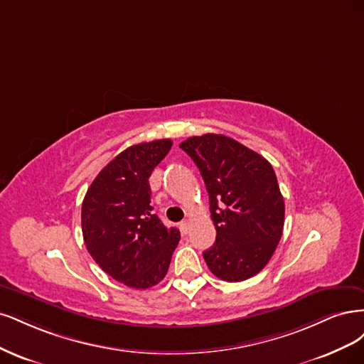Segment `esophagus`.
<instances>
[{"label":"esophagus","instance_id":"1","mask_svg":"<svg viewBox=\"0 0 364 364\" xmlns=\"http://www.w3.org/2000/svg\"><path fill=\"white\" fill-rule=\"evenodd\" d=\"M189 225H191V219L183 220V222H181V230H183L184 232H187V230H189Z\"/></svg>","mask_w":364,"mask_h":364}]
</instances>
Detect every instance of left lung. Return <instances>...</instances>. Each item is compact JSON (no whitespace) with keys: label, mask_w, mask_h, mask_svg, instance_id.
<instances>
[{"label":"left lung","mask_w":364,"mask_h":364,"mask_svg":"<svg viewBox=\"0 0 364 364\" xmlns=\"http://www.w3.org/2000/svg\"><path fill=\"white\" fill-rule=\"evenodd\" d=\"M203 175L216 242L203 252L218 278L237 283L271 260L284 227V199L264 157L224 134L180 144Z\"/></svg>","instance_id":"8db88e82"}]
</instances>
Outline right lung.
<instances>
[{
    "label": "right lung",
    "instance_id": "add662e5",
    "mask_svg": "<svg viewBox=\"0 0 364 364\" xmlns=\"http://www.w3.org/2000/svg\"><path fill=\"white\" fill-rule=\"evenodd\" d=\"M171 139L122 151L92 181L81 205V230L92 259L119 283L148 289L165 278L180 231L152 215L151 172Z\"/></svg>",
    "mask_w": 364,
    "mask_h": 364
}]
</instances>
